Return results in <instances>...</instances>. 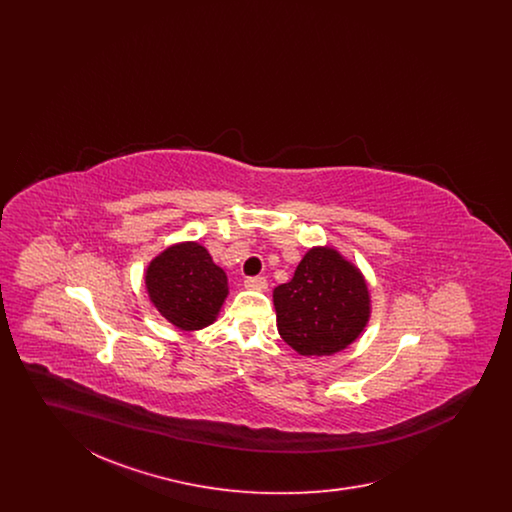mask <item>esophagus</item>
<instances>
[{"label":"esophagus","mask_w":512,"mask_h":512,"mask_svg":"<svg viewBox=\"0 0 512 512\" xmlns=\"http://www.w3.org/2000/svg\"><path fill=\"white\" fill-rule=\"evenodd\" d=\"M245 288L247 290H255V292H265L267 290V280L263 276H253V278H245Z\"/></svg>","instance_id":"obj_1"}]
</instances>
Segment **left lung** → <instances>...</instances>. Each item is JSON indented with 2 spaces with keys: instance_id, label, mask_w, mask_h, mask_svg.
<instances>
[{
  "instance_id": "1",
  "label": "left lung",
  "mask_w": 512,
  "mask_h": 512,
  "mask_svg": "<svg viewBox=\"0 0 512 512\" xmlns=\"http://www.w3.org/2000/svg\"><path fill=\"white\" fill-rule=\"evenodd\" d=\"M272 299L282 340L303 357L340 353L363 334L372 311L361 268L328 245L311 247Z\"/></svg>"
}]
</instances>
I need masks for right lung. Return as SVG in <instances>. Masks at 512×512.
Instances as JSON below:
<instances>
[{
  "label": "right lung",
  "mask_w": 512,
  "mask_h": 512,
  "mask_svg": "<svg viewBox=\"0 0 512 512\" xmlns=\"http://www.w3.org/2000/svg\"><path fill=\"white\" fill-rule=\"evenodd\" d=\"M146 290L163 317L184 332H194L219 317L228 297V278L203 245L180 242L147 265Z\"/></svg>",
  "instance_id": "right-lung-1"
}]
</instances>
